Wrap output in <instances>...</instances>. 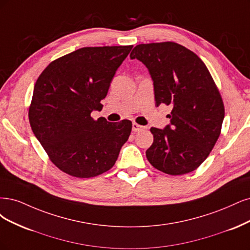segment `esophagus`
Segmentation results:
<instances>
[{"instance_id": "1", "label": "esophagus", "mask_w": 250, "mask_h": 250, "mask_svg": "<svg viewBox=\"0 0 250 250\" xmlns=\"http://www.w3.org/2000/svg\"><path fill=\"white\" fill-rule=\"evenodd\" d=\"M132 130H133V132H139V131L144 130V126H142V125H138V124H136V123H134L133 125H132Z\"/></svg>"}]
</instances>
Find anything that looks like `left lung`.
Wrapping results in <instances>:
<instances>
[{"label":"left lung","mask_w":250,"mask_h":250,"mask_svg":"<svg viewBox=\"0 0 250 250\" xmlns=\"http://www.w3.org/2000/svg\"><path fill=\"white\" fill-rule=\"evenodd\" d=\"M131 59L146 65L154 81L155 100L171 106L170 125L151 127L148 162L170 175L189 173L210 155L221 132L224 104L214 80L196 54L166 42L136 45Z\"/></svg>","instance_id":"left-lung-1"}]
</instances>
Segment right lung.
Returning <instances> with one entry per match:
<instances>
[{"instance_id":"right-lung-1","label":"right lung","mask_w":250,"mask_h":250,"mask_svg":"<svg viewBox=\"0 0 250 250\" xmlns=\"http://www.w3.org/2000/svg\"><path fill=\"white\" fill-rule=\"evenodd\" d=\"M133 45L82 47L54 60L34 86L29 122L52 162L76 178L114 166L132 131L131 120H94L117 68Z\"/></svg>"}]
</instances>
